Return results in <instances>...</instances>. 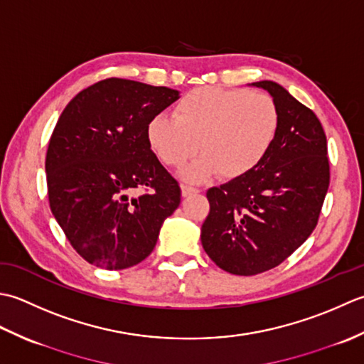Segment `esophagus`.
I'll list each match as a JSON object with an SVG mask.
<instances>
[{
  "label": "esophagus",
  "mask_w": 364,
  "mask_h": 364,
  "mask_svg": "<svg viewBox=\"0 0 364 364\" xmlns=\"http://www.w3.org/2000/svg\"><path fill=\"white\" fill-rule=\"evenodd\" d=\"M196 193H199V188L191 187V185H182V196L183 198L191 196V195H196Z\"/></svg>",
  "instance_id": "obj_1"
}]
</instances>
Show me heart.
Here are the masks:
<instances>
[{
    "instance_id": "heart-1",
    "label": "heart",
    "mask_w": 364,
    "mask_h": 364,
    "mask_svg": "<svg viewBox=\"0 0 364 364\" xmlns=\"http://www.w3.org/2000/svg\"><path fill=\"white\" fill-rule=\"evenodd\" d=\"M278 130V107L270 95L205 86L181 97L174 116H154L146 136L155 155L176 168L190 160L199 146L203 155L182 176L201 182L217 173L237 179L253 171L272 149Z\"/></svg>"
}]
</instances>
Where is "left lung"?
<instances>
[{"label":"left lung","mask_w":364,"mask_h":364,"mask_svg":"<svg viewBox=\"0 0 364 364\" xmlns=\"http://www.w3.org/2000/svg\"><path fill=\"white\" fill-rule=\"evenodd\" d=\"M251 86L277 103V139L253 171L207 190L210 212L201 228L205 253L240 277L279 265L308 239L330 185L327 136L317 116L275 81Z\"/></svg>","instance_id":"1"}]
</instances>
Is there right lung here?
I'll list each match as a JSON object with an SVG mask.
<instances>
[{"instance_id":"add662e5","label":"right lung","mask_w":364,"mask_h":364,"mask_svg":"<svg viewBox=\"0 0 364 364\" xmlns=\"http://www.w3.org/2000/svg\"><path fill=\"white\" fill-rule=\"evenodd\" d=\"M177 99L176 89L107 78L59 116L46 159L50 209L89 264L122 270L144 261L179 207V183L146 136L147 122Z\"/></svg>"}]
</instances>
